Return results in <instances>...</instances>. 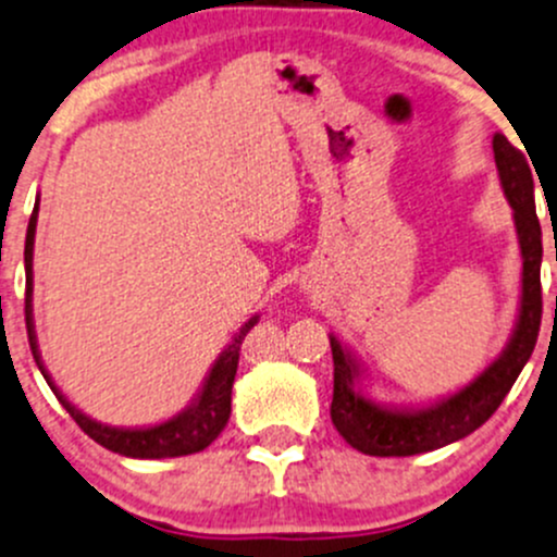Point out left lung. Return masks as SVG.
Segmentation results:
<instances>
[{"mask_svg":"<svg viewBox=\"0 0 557 557\" xmlns=\"http://www.w3.org/2000/svg\"><path fill=\"white\" fill-rule=\"evenodd\" d=\"M498 182L504 198L512 206L515 231H518L520 260V306L515 330L507 346L474 381L456 394L434 399L429 405H383L367 397L364 367L330 335L332 362H335V392H332L330 416L341 437L351 448L367 456H416L458 443L474 429L483 426L504 403L520 370L531 359L542 324V227L536 220L534 176L525 154L507 141V136H493ZM557 308V302H555Z\"/></svg>","mask_w":557,"mask_h":557,"instance_id":"left-lung-1","label":"left lung"}]
</instances>
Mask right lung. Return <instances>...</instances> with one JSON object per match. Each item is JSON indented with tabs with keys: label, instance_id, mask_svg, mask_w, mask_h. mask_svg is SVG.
Listing matches in <instances>:
<instances>
[{
	"label": "right lung",
	"instance_id": "1",
	"mask_svg": "<svg viewBox=\"0 0 557 557\" xmlns=\"http://www.w3.org/2000/svg\"><path fill=\"white\" fill-rule=\"evenodd\" d=\"M37 214H39V198L34 203L32 220H28L26 231V249H23V262H26V330H28V346H32L34 362H37L39 372L45 375L48 386L53 388V394L59 397V403L66 407L69 416L77 421V426L88 434L94 443H99L101 448L120 453V456L128 458H176V456H190L209 448L216 437L222 434V429L227 426V418H231V394H233V381H236L238 370V354L240 343H244L246 332L257 324L260 317H251L244 326L233 335V341L227 343L225 351L216 357V362L211 364L209 375H206L203 386L195 394V399L185 407L182 412L171 416L169 421H160L154 426H107V423L94 421L90 416H85L83 410H77L69 399L61 394V388L55 386L50 372L45 370L42 357H39L37 346V332H34V313H32V292H34V233H37Z\"/></svg>",
	"mask_w": 557,
	"mask_h": 557
}]
</instances>
